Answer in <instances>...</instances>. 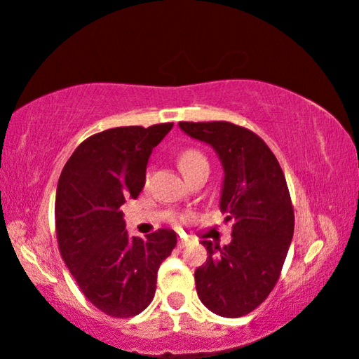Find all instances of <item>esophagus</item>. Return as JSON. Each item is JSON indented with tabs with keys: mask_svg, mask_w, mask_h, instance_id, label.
<instances>
[{
	"mask_svg": "<svg viewBox=\"0 0 359 359\" xmlns=\"http://www.w3.org/2000/svg\"><path fill=\"white\" fill-rule=\"evenodd\" d=\"M187 244H188V239L187 238H179V241H177V247L179 248L187 247Z\"/></svg>",
	"mask_w": 359,
	"mask_h": 359,
	"instance_id": "obj_1",
	"label": "esophagus"
}]
</instances>
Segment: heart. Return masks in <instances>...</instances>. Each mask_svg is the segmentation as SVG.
<instances>
[{"mask_svg": "<svg viewBox=\"0 0 359 359\" xmlns=\"http://www.w3.org/2000/svg\"><path fill=\"white\" fill-rule=\"evenodd\" d=\"M203 165H208V160H205V156L198 150H185L182 151L179 156V166L182 171H184V174Z\"/></svg>", "mask_w": 359, "mask_h": 359, "instance_id": "1", "label": "heart"}]
</instances>
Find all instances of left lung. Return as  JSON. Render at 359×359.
<instances>
[{"mask_svg": "<svg viewBox=\"0 0 359 359\" xmlns=\"http://www.w3.org/2000/svg\"><path fill=\"white\" fill-rule=\"evenodd\" d=\"M179 128L215 150L224 174L220 210L234 222L228 245L201 242L208 259L194 271L198 296L210 312L238 318L269 296L287 258L294 233L287 180L250 130L229 121H180Z\"/></svg>", "mask_w": 359, "mask_h": 359, "instance_id": "left-lung-1", "label": "left lung"}]
</instances>
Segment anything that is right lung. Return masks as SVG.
Here are the masks:
<instances>
[{"mask_svg":"<svg viewBox=\"0 0 359 359\" xmlns=\"http://www.w3.org/2000/svg\"><path fill=\"white\" fill-rule=\"evenodd\" d=\"M172 125L120 126L90 136L60 175V253L85 297L111 317H135L149 306L158 267L177 244V236L166 228L145 239L130 238L120 210L142 191L151 150Z\"/></svg>","mask_w":359,"mask_h":359,"instance_id":"1","label":"right lung"}]
</instances>
